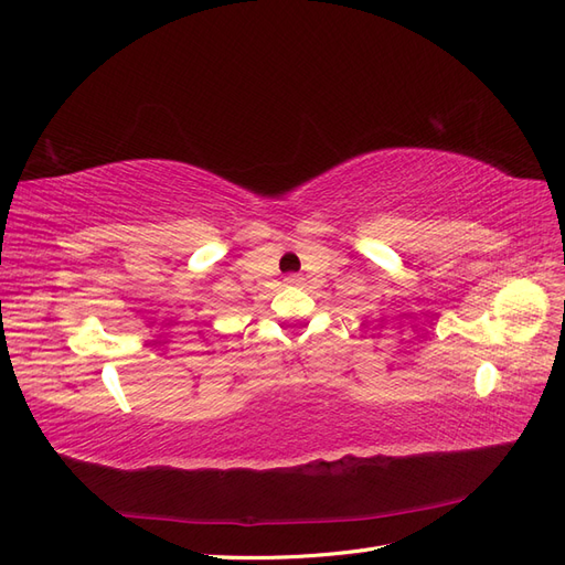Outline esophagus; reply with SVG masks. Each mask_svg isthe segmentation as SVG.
Masks as SVG:
<instances>
[{"mask_svg": "<svg viewBox=\"0 0 565 565\" xmlns=\"http://www.w3.org/2000/svg\"><path fill=\"white\" fill-rule=\"evenodd\" d=\"M287 282H292V285H297V282H301V278H299V276H289V278H287Z\"/></svg>", "mask_w": 565, "mask_h": 565, "instance_id": "34e87169", "label": "esophagus"}]
</instances>
